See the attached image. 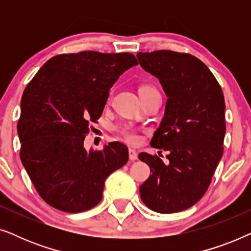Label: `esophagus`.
Returning <instances> with one entry per match:
<instances>
[{"label": "esophagus", "mask_w": 251, "mask_h": 251, "mask_svg": "<svg viewBox=\"0 0 251 251\" xmlns=\"http://www.w3.org/2000/svg\"><path fill=\"white\" fill-rule=\"evenodd\" d=\"M129 159L131 161H135V160L138 159V155H137V152L135 150L129 149Z\"/></svg>", "instance_id": "obj_1"}]
</instances>
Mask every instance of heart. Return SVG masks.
Listing matches in <instances>:
<instances>
[{
	"mask_svg": "<svg viewBox=\"0 0 251 251\" xmlns=\"http://www.w3.org/2000/svg\"><path fill=\"white\" fill-rule=\"evenodd\" d=\"M151 90H155V89L152 88V87H149V85H144V87L140 88L139 90V94L140 92H145V91H151ZM120 132L122 133V136L125 137V138L128 140L130 143H137L138 142V136L136 135L135 132H133V130H131L130 128H122L120 130Z\"/></svg>",
	"mask_w": 251,
	"mask_h": 251,
	"instance_id": "obj_1",
	"label": "heart"
}]
</instances>
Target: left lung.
Returning a JSON list of instances; mask_svg holds the SVG:
<instances>
[{
  "instance_id": "1",
  "label": "left lung",
  "mask_w": 251,
  "mask_h": 251,
  "mask_svg": "<svg viewBox=\"0 0 251 251\" xmlns=\"http://www.w3.org/2000/svg\"><path fill=\"white\" fill-rule=\"evenodd\" d=\"M137 58L168 98L151 146L169 153L167 164L149 153L138 155L152 171L140 185V198L161 214L185 210L203 197L223 156L224 95L210 70L192 54L161 50Z\"/></svg>"
}]
</instances>
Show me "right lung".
Wrapping results in <instances>:
<instances>
[{
    "instance_id": "1",
    "label": "right lung",
    "mask_w": 251,
    "mask_h": 251,
    "mask_svg": "<svg viewBox=\"0 0 251 251\" xmlns=\"http://www.w3.org/2000/svg\"><path fill=\"white\" fill-rule=\"evenodd\" d=\"M137 64L126 52L59 54L26 87L17 126L20 159L51 207L66 212L94 208L101 200L106 178L128 162L122 143H109L98 152L87 151L83 143L113 84Z\"/></svg>"
}]
</instances>
